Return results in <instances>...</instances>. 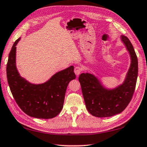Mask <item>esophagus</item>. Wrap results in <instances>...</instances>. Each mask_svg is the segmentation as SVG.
Returning a JSON list of instances; mask_svg holds the SVG:
<instances>
[{"label":"esophagus","mask_w":147,"mask_h":147,"mask_svg":"<svg viewBox=\"0 0 147 147\" xmlns=\"http://www.w3.org/2000/svg\"><path fill=\"white\" fill-rule=\"evenodd\" d=\"M82 69L81 67H80V66H76V67H75L74 68V72L77 76H79V75L82 72Z\"/></svg>","instance_id":"1"}]
</instances>
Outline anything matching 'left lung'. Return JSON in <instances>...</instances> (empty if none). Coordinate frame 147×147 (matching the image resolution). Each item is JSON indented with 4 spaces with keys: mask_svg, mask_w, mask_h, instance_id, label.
I'll return each mask as SVG.
<instances>
[{
    "mask_svg": "<svg viewBox=\"0 0 147 147\" xmlns=\"http://www.w3.org/2000/svg\"><path fill=\"white\" fill-rule=\"evenodd\" d=\"M121 38L131 57V66L122 85L115 90H107L91 74L82 73L79 76L86 106L94 117H109L119 114L128 106L133 96L138 72V58L129 38L123 35Z\"/></svg>",
    "mask_w": 147,
    "mask_h": 147,
    "instance_id": "1",
    "label": "left lung"
}]
</instances>
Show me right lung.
<instances>
[{"label": "right lung", "mask_w": 147, "mask_h": 147, "mask_svg": "<svg viewBox=\"0 0 147 147\" xmlns=\"http://www.w3.org/2000/svg\"><path fill=\"white\" fill-rule=\"evenodd\" d=\"M20 40L19 38L13 44L6 67L7 82L13 98L19 107L30 117L42 119L56 117L63 109L68 83L76 77L74 66L56 73L44 84H30L21 77L16 70V45Z\"/></svg>", "instance_id": "add662e5"}]
</instances>
